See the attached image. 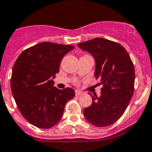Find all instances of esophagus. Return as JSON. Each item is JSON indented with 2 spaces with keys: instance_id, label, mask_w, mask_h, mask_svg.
Returning a JSON list of instances; mask_svg holds the SVG:
<instances>
[{
  "instance_id": "esophagus-1",
  "label": "esophagus",
  "mask_w": 152,
  "mask_h": 152,
  "mask_svg": "<svg viewBox=\"0 0 152 152\" xmlns=\"http://www.w3.org/2000/svg\"><path fill=\"white\" fill-rule=\"evenodd\" d=\"M75 94H76V96H80L83 95V93L81 91H79V90H76Z\"/></svg>"
}]
</instances>
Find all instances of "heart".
<instances>
[{"label": "heart", "instance_id": "b5f03b06", "mask_svg": "<svg viewBox=\"0 0 152 152\" xmlns=\"http://www.w3.org/2000/svg\"><path fill=\"white\" fill-rule=\"evenodd\" d=\"M75 83H78V81H77V80H76V81H75Z\"/></svg>", "mask_w": 152, "mask_h": 152}]
</instances>
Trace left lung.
Returning a JSON list of instances; mask_svg holds the SVG:
<instances>
[{"instance_id":"8db88e82","label":"left lung","mask_w":152,"mask_h":152,"mask_svg":"<svg viewBox=\"0 0 152 152\" xmlns=\"http://www.w3.org/2000/svg\"><path fill=\"white\" fill-rule=\"evenodd\" d=\"M78 46L94 57L95 76L103 85L100 96L90 94L93 103L83 110L84 117L96 127L111 125L123 115L134 94L133 62L121 45L108 39L95 38Z\"/></svg>"}]
</instances>
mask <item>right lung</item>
Returning <instances> with one entry per match:
<instances>
[{
    "instance_id": "right-lung-1",
    "label": "right lung",
    "mask_w": 152,
    "mask_h": 152,
    "mask_svg": "<svg viewBox=\"0 0 152 152\" xmlns=\"http://www.w3.org/2000/svg\"><path fill=\"white\" fill-rule=\"evenodd\" d=\"M74 48L45 42L24 50L15 61L11 92L19 111L32 125L44 129L56 125L67 101L74 97L72 88L57 89L52 80L62 58Z\"/></svg>"
}]
</instances>
